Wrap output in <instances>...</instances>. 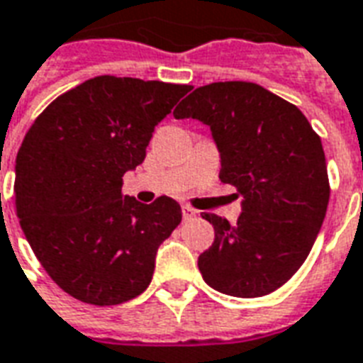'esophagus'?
I'll return each mask as SVG.
<instances>
[{
  "label": "esophagus",
  "instance_id": "esophagus-1",
  "mask_svg": "<svg viewBox=\"0 0 363 363\" xmlns=\"http://www.w3.org/2000/svg\"><path fill=\"white\" fill-rule=\"evenodd\" d=\"M182 216H184V220H191V218L197 216V211L191 208V206H187V204H184L182 206Z\"/></svg>",
  "mask_w": 363,
  "mask_h": 363
}]
</instances>
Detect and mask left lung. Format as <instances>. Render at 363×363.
Segmentation results:
<instances>
[{
	"mask_svg": "<svg viewBox=\"0 0 363 363\" xmlns=\"http://www.w3.org/2000/svg\"><path fill=\"white\" fill-rule=\"evenodd\" d=\"M176 118L211 126L220 179L243 195L237 223L201 214L214 243L199 256L203 279L223 295L256 298L296 274L329 203L325 152L301 108L252 82H214L187 95Z\"/></svg>",
	"mask_w": 363,
	"mask_h": 363,
	"instance_id": "left-lung-1",
	"label": "left lung"
}]
</instances>
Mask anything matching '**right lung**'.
I'll list each match as a JSON object with an SVG mask.
<instances>
[{"label": "right lung", "instance_id": "1", "mask_svg": "<svg viewBox=\"0 0 363 363\" xmlns=\"http://www.w3.org/2000/svg\"><path fill=\"white\" fill-rule=\"evenodd\" d=\"M189 91L159 80L95 76L49 103L16 152L15 208L34 255L78 301L141 295L160 243L179 225L174 199L143 204L122 178L145 160L155 126Z\"/></svg>", "mask_w": 363, "mask_h": 363}]
</instances>
